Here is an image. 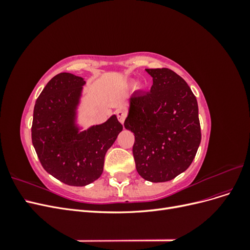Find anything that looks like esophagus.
Masks as SVG:
<instances>
[{"instance_id": "obj_1", "label": "esophagus", "mask_w": 250, "mask_h": 250, "mask_svg": "<svg viewBox=\"0 0 250 250\" xmlns=\"http://www.w3.org/2000/svg\"><path fill=\"white\" fill-rule=\"evenodd\" d=\"M117 117H118V120L120 121L121 123H124L125 121V118H126V113L123 111V110H117Z\"/></svg>"}]
</instances>
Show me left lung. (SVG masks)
<instances>
[{
    "label": "left lung",
    "mask_w": 250,
    "mask_h": 250,
    "mask_svg": "<svg viewBox=\"0 0 250 250\" xmlns=\"http://www.w3.org/2000/svg\"><path fill=\"white\" fill-rule=\"evenodd\" d=\"M153 80L149 93L130 97L124 126L134 134L138 173L164 183L186 171L201 141L198 104L190 86L167 67L145 70Z\"/></svg>",
    "instance_id": "left-lung-1"
}]
</instances>
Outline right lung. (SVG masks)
Returning <instances> with one entry per match:
<instances>
[{
    "label": "right lung",
    "instance_id": "obj_1",
    "mask_svg": "<svg viewBox=\"0 0 250 250\" xmlns=\"http://www.w3.org/2000/svg\"><path fill=\"white\" fill-rule=\"evenodd\" d=\"M83 78L70 73L53 77L34 105L31 138L39 160L62 183L83 187L101 176L106 151L123 126L116 116L78 133L74 126Z\"/></svg>",
    "mask_w": 250,
    "mask_h": 250
}]
</instances>
